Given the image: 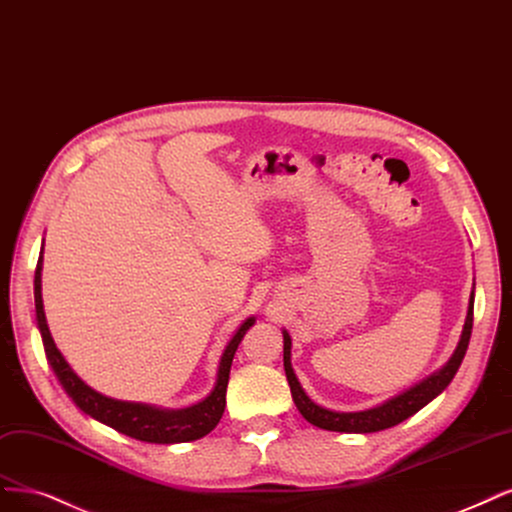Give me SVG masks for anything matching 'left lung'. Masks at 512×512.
Masks as SVG:
<instances>
[{
  "mask_svg": "<svg viewBox=\"0 0 512 512\" xmlns=\"http://www.w3.org/2000/svg\"><path fill=\"white\" fill-rule=\"evenodd\" d=\"M472 313H474V284H472V292H470V301H468V313H466V322L462 328V337L460 343H457L453 356L449 358V362L438 368L436 373H432L430 377H426L424 381L415 383L413 387H409L407 392H402L390 400H385L383 404H377L373 409L366 411H332L317 404L305 390L301 381H298L294 368H292V339L288 330H281L284 334V368H286V379L290 385L292 392V400L296 404V409L301 411V415L309 421V424L322 428V430H330V432H347V434H368V432H379V430H387L392 426H398L400 421L409 419L411 415H415L419 409H424L428 402H432L445 387L451 383V379L455 377L457 368H460L466 349L470 343V334H472Z\"/></svg>",
  "mask_w": 512,
  "mask_h": 512,
  "instance_id": "obj_1",
  "label": "left lung"
}]
</instances>
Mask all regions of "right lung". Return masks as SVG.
<instances>
[{"instance_id":"right-lung-1","label":"right lung","mask_w":512,"mask_h":512,"mask_svg":"<svg viewBox=\"0 0 512 512\" xmlns=\"http://www.w3.org/2000/svg\"><path fill=\"white\" fill-rule=\"evenodd\" d=\"M42 264H44V241H42L40 258H38V267H35V279H33L35 322H38L46 360L52 368V373L57 375L65 394L74 400V404L82 413L101 421L105 426L114 428L120 434H127L131 438L144 440V443H156V445L190 443V440L203 438L218 426V421L226 407V385H228V373H231L235 351L241 339L245 337V332L256 324L254 315L248 317V320L237 328L233 339L226 343L218 364L214 390H211L201 402L190 404V407H184V409H165L148 402L118 400L93 390L91 385H86L74 373V368L67 364L59 347L55 345V339H52L46 324V313L42 303Z\"/></svg>"}]
</instances>
